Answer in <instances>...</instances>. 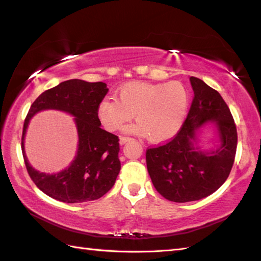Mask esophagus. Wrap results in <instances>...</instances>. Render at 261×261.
Instances as JSON below:
<instances>
[{
  "mask_svg": "<svg viewBox=\"0 0 261 261\" xmlns=\"http://www.w3.org/2000/svg\"><path fill=\"white\" fill-rule=\"evenodd\" d=\"M131 140V138H129V137H121L120 138V145L122 146V145H124V144H126V142H129Z\"/></svg>",
  "mask_w": 261,
  "mask_h": 261,
  "instance_id": "34e87169",
  "label": "esophagus"
}]
</instances>
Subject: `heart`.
<instances>
[{
  "label": "heart",
  "mask_w": 261,
  "mask_h": 261,
  "mask_svg": "<svg viewBox=\"0 0 261 261\" xmlns=\"http://www.w3.org/2000/svg\"><path fill=\"white\" fill-rule=\"evenodd\" d=\"M119 100L105 98L99 103L97 115L107 131L120 130L135 117L138 123L125 131L148 137L161 144L171 140L181 130L190 110L191 97L180 81L151 84L134 81L119 89Z\"/></svg>",
  "instance_id": "1"
}]
</instances>
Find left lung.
<instances>
[{"label":"left lung","mask_w":261,"mask_h":261,"mask_svg":"<svg viewBox=\"0 0 261 261\" xmlns=\"http://www.w3.org/2000/svg\"><path fill=\"white\" fill-rule=\"evenodd\" d=\"M193 97L185 124L167 144L146 152L152 185L167 200H200L221 188L236 158L237 126L228 106L202 80L191 76ZM214 123L213 147L200 146L201 127Z\"/></svg>","instance_id":"8db88e82"}]
</instances>
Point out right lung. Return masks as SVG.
I'll return each instance as SVG.
<instances>
[{
  "mask_svg": "<svg viewBox=\"0 0 261 261\" xmlns=\"http://www.w3.org/2000/svg\"><path fill=\"white\" fill-rule=\"evenodd\" d=\"M109 88L105 83L66 80L38 96L23 123L21 149L28 174L45 195L66 203L96 200L114 186L121 170L119 138L100 127L97 109ZM55 109L75 117L79 146L74 161L58 173L39 172L30 165L24 137L30 120L39 111Z\"/></svg>",
  "mask_w": 261,
  "mask_h": 261,
  "instance_id": "right-lung-1",
  "label": "right lung"
}]
</instances>
